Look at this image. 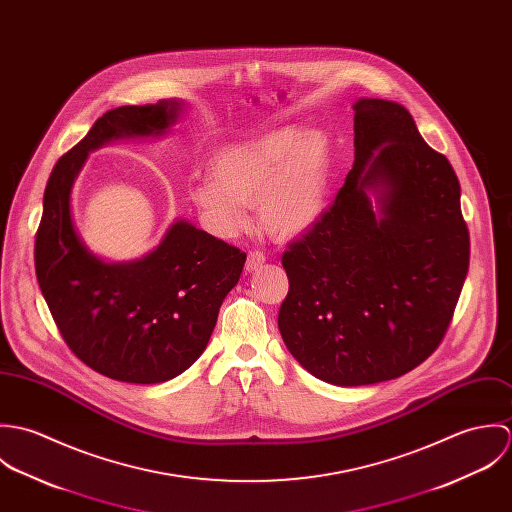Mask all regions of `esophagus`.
Listing matches in <instances>:
<instances>
[{
  "instance_id": "esophagus-1",
  "label": "esophagus",
  "mask_w": 512,
  "mask_h": 512,
  "mask_svg": "<svg viewBox=\"0 0 512 512\" xmlns=\"http://www.w3.org/2000/svg\"><path fill=\"white\" fill-rule=\"evenodd\" d=\"M264 262H266V254L260 252V250H252V252L248 254V258H246V270H248V272H254V270L262 268Z\"/></svg>"
}]
</instances>
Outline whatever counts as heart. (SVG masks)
Masks as SVG:
<instances>
[{
  "label": "heart",
  "mask_w": 512,
  "mask_h": 512,
  "mask_svg": "<svg viewBox=\"0 0 512 512\" xmlns=\"http://www.w3.org/2000/svg\"><path fill=\"white\" fill-rule=\"evenodd\" d=\"M213 175L191 185L189 197L213 228L234 234L258 201L266 230L292 236L321 219L329 197V149L317 132L284 126L246 144L220 151Z\"/></svg>",
  "instance_id": "obj_1"
}]
</instances>
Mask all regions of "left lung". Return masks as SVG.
Listing matches in <instances>:
<instances>
[{"label": "left lung", "mask_w": 512, "mask_h": 512, "mask_svg": "<svg viewBox=\"0 0 512 512\" xmlns=\"http://www.w3.org/2000/svg\"><path fill=\"white\" fill-rule=\"evenodd\" d=\"M353 110V169L329 211L284 252L290 292L278 313L293 359L337 386L392 380L424 363L469 270L447 157L402 104L361 98Z\"/></svg>", "instance_id": "left-lung-1"}]
</instances>
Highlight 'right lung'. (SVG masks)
<instances>
[{
  "label": "right lung",
  "mask_w": 512,
  "mask_h": 512,
  "mask_svg": "<svg viewBox=\"0 0 512 512\" xmlns=\"http://www.w3.org/2000/svg\"><path fill=\"white\" fill-rule=\"evenodd\" d=\"M181 100L120 106L94 122L51 171L35 238V274L74 355L92 370L132 384L175 378L205 351L220 305L246 254L177 220L159 246L134 262H104L80 240L71 215L74 179L90 151L124 138L163 136Z\"/></svg>",
  "instance_id": "add662e5"
}]
</instances>
